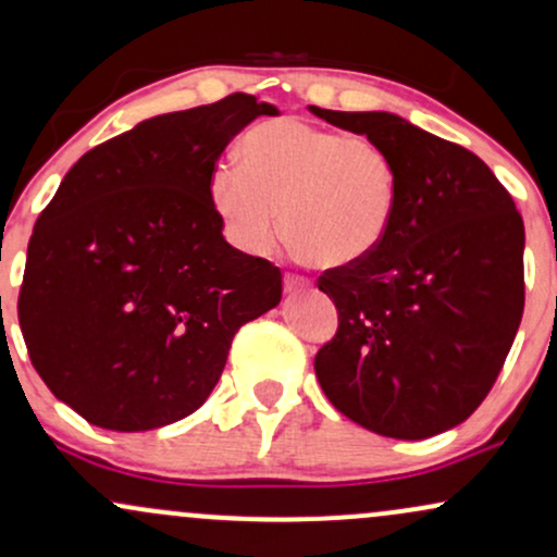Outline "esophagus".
I'll use <instances>...</instances> for the list:
<instances>
[{"mask_svg":"<svg viewBox=\"0 0 557 557\" xmlns=\"http://www.w3.org/2000/svg\"><path fill=\"white\" fill-rule=\"evenodd\" d=\"M311 283L300 274H285V290L287 293H296V290H309Z\"/></svg>","mask_w":557,"mask_h":557,"instance_id":"34e87169","label":"esophagus"}]
</instances>
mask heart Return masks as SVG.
Instances as JSON below:
<instances>
[{
	"label": "heart",
	"mask_w": 557,
	"mask_h": 557,
	"mask_svg": "<svg viewBox=\"0 0 557 557\" xmlns=\"http://www.w3.org/2000/svg\"><path fill=\"white\" fill-rule=\"evenodd\" d=\"M207 190L216 220L240 251L264 257L283 233L309 264L348 270L387 238L400 175L395 159L372 138L274 117L240 138L238 164H214Z\"/></svg>",
	"instance_id": "b5f03b06"
}]
</instances>
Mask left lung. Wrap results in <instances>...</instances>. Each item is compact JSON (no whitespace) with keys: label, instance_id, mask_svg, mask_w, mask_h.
I'll return each mask as SVG.
<instances>
[{"label":"left lung","instance_id":"8db88e82","mask_svg":"<svg viewBox=\"0 0 557 557\" xmlns=\"http://www.w3.org/2000/svg\"><path fill=\"white\" fill-rule=\"evenodd\" d=\"M395 159L400 196L387 238L361 264L330 270L337 332L314 359L332 406L363 430L424 440L476 411L523 314V220L463 146L389 112L309 107Z\"/></svg>","mask_w":557,"mask_h":557}]
</instances>
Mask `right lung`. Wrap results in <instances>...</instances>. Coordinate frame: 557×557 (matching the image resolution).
Instances as JSON below:
<instances>
[{
  "instance_id": "obj_1",
  "label": "right lung",
  "mask_w": 557,
  "mask_h": 557,
  "mask_svg": "<svg viewBox=\"0 0 557 557\" xmlns=\"http://www.w3.org/2000/svg\"><path fill=\"white\" fill-rule=\"evenodd\" d=\"M277 107L251 94L159 114L70 168L36 220L17 298L30 363L88 424L144 432L209 398L283 274L225 240L209 175Z\"/></svg>"
}]
</instances>
